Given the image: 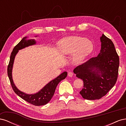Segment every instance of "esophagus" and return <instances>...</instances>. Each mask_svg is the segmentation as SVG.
Returning a JSON list of instances; mask_svg holds the SVG:
<instances>
[{
	"label": "esophagus",
	"instance_id": "34e87169",
	"mask_svg": "<svg viewBox=\"0 0 126 126\" xmlns=\"http://www.w3.org/2000/svg\"><path fill=\"white\" fill-rule=\"evenodd\" d=\"M68 76H69V77H72V76H73V73H72V72H71V71H69V72H68Z\"/></svg>",
	"mask_w": 126,
	"mask_h": 126
}]
</instances>
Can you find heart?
<instances>
[{
	"instance_id": "1",
	"label": "heart",
	"mask_w": 126,
	"mask_h": 126,
	"mask_svg": "<svg viewBox=\"0 0 126 126\" xmlns=\"http://www.w3.org/2000/svg\"><path fill=\"white\" fill-rule=\"evenodd\" d=\"M58 46L61 52L64 55H69L76 52L74 60L76 63L85 59L94 49L92 42L86 38L79 36L66 38L59 41Z\"/></svg>"
}]
</instances>
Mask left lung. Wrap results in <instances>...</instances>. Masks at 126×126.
<instances>
[{
    "label": "left lung",
    "mask_w": 126,
    "mask_h": 126,
    "mask_svg": "<svg viewBox=\"0 0 126 126\" xmlns=\"http://www.w3.org/2000/svg\"><path fill=\"white\" fill-rule=\"evenodd\" d=\"M101 50L93 57L75 68L76 77L82 79L83 87L80 91L83 98L99 99L105 96L117 81L119 58L112 41L104 34L100 37Z\"/></svg>",
    "instance_id": "1"
}]
</instances>
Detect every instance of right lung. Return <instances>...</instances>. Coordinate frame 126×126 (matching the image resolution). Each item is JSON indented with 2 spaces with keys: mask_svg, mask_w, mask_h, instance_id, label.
<instances>
[{
  "mask_svg": "<svg viewBox=\"0 0 126 126\" xmlns=\"http://www.w3.org/2000/svg\"><path fill=\"white\" fill-rule=\"evenodd\" d=\"M26 38L27 37L23 38L19 43L14 47L13 51L11 52L9 63L8 68H7V74H8L11 87H12L14 92L18 96L21 98L22 99L33 105L37 106L45 105L50 101L52 96H54L57 85L61 81L66 78L67 76V72L66 71L63 72L62 74H60L55 79L52 80L47 83L43 89L36 94H26L18 90L16 86L15 85L12 78V69L15 56L19 50L29 46L35 45L36 43V41L34 39L27 40L26 39Z\"/></svg>",
  "mask_w": 126,
  "mask_h": 126,
  "instance_id": "add662e5",
  "label": "right lung"
}]
</instances>
